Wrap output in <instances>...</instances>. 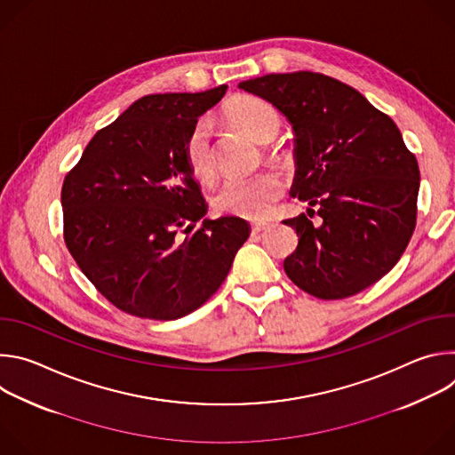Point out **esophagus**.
<instances>
[{
  "label": "esophagus",
  "mask_w": 455,
  "mask_h": 455,
  "mask_svg": "<svg viewBox=\"0 0 455 455\" xmlns=\"http://www.w3.org/2000/svg\"><path fill=\"white\" fill-rule=\"evenodd\" d=\"M270 225L268 223H253L251 225V234H259V232H263V230H267Z\"/></svg>",
  "instance_id": "1"
}]
</instances>
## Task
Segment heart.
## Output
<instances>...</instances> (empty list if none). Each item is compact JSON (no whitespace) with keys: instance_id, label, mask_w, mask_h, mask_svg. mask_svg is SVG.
<instances>
[{"instance_id":"heart-1","label":"heart","mask_w":455,"mask_h":455,"mask_svg":"<svg viewBox=\"0 0 455 455\" xmlns=\"http://www.w3.org/2000/svg\"><path fill=\"white\" fill-rule=\"evenodd\" d=\"M223 115L230 124L239 127L251 140L265 146V158L270 164H281L284 153L279 146L268 144L281 129L279 109L261 99L251 95H235L223 106ZM211 124L198 120L190 127L183 142V158L190 174L198 180H211L216 171V160L211 142ZM284 183L272 172L263 171L248 178L227 180L214 196V207L230 216L244 220H263L283 196Z\"/></svg>"}]
</instances>
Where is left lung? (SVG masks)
Returning <instances> with one entry per match:
<instances>
[{
  "label": "left lung",
  "mask_w": 455,
  "mask_h": 455,
  "mask_svg": "<svg viewBox=\"0 0 455 455\" xmlns=\"http://www.w3.org/2000/svg\"><path fill=\"white\" fill-rule=\"evenodd\" d=\"M241 90L272 102L295 132L291 196L318 207L283 221L299 235L286 275L306 293H360L400 261L418 218L419 167L393 118L355 88L316 72L270 74Z\"/></svg>",
  "instance_id": "8db88e82"
}]
</instances>
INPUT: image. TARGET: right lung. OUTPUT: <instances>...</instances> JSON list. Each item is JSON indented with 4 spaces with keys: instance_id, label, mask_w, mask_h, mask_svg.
<instances>
[{
    "instance_id": "obj_1",
    "label": "right lung",
    "mask_w": 455,
    "mask_h": 455,
    "mask_svg": "<svg viewBox=\"0 0 455 455\" xmlns=\"http://www.w3.org/2000/svg\"><path fill=\"white\" fill-rule=\"evenodd\" d=\"M227 92L146 95L90 140L62 181V235L90 283L118 309L174 320L204 306L230 272L248 223L205 220L183 142Z\"/></svg>"
}]
</instances>
